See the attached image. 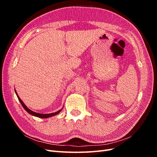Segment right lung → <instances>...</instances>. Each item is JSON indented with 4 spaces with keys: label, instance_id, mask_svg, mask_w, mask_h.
Here are the masks:
<instances>
[{
    "label": "right lung",
    "instance_id": "add662e5",
    "mask_svg": "<svg viewBox=\"0 0 157 157\" xmlns=\"http://www.w3.org/2000/svg\"><path fill=\"white\" fill-rule=\"evenodd\" d=\"M16 94L17 96V98H18L19 101H20V103H21V104L22 105L23 107L25 109V110H26V111H27L29 114H31V115H33V116H35V117H39V118H48V117H52V116H54V115H58V114L61 111V109H60V110L58 111L55 112V113H50V114H40V113H35V112H34V111H33L30 110L29 109H28V108L27 107V106L24 104V103H23V102L21 101V99L20 98H19V96H17V94L16 92Z\"/></svg>",
    "mask_w": 157,
    "mask_h": 157
}]
</instances>
